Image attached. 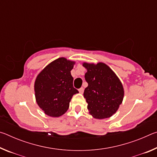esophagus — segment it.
<instances>
[{"instance_id":"obj_1","label":"esophagus","mask_w":157,"mask_h":157,"mask_svg":"<svg viewBox=\"0 0 157 157\" xmlns=\"http://www.w3.org/2000/svg\"><path fill=\"white\" fill-rule=\"evenodd\" d=\"M79 94H83V92H84V88H83V87H81L80 89H79Z\"/></svg>"}]
</instances>
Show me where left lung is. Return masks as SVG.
I'll return each mask as SVG.
<instances>
[{"label": "left lung", "mask_w": 157, "mask_h": 157, "mask_svg": "<svg viewBox=\"0 0 157 157\" xmlns=\"http://www.w3.org/2000/svg\"><path fill=\"white\" fill-rule=\"evenodd\" d=\"M86 69L84 78L88 86L84 97L88 103L89 112L96 119L112 116L123 102L124 89L115 73L104 63H83Z\"/></svg>", "instance_id": "obj_1"}]
</instances>
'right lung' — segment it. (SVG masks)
I'll return each mask as SVG.
<instances>
[{
  "label": "right lung",
  "instance_id": "add662e5",
  "mask_svg": "<svg viewBox=\"0 0 157 157\" xmlns=\"http://www.w3.org/2000/svg\"><path fill=\"white\" fill-rule=\"evenodd\" d=\"M75 62L60 57L37 75L34 92L37 105L46 115L59 117L68 109L71 100L79 91L73 87L71 71Z\"/></svg>",
  "mask_w": 157,
  "mask_h": 157
}]
</instances>
